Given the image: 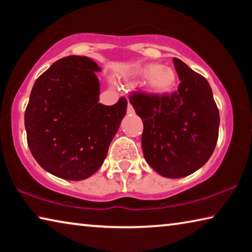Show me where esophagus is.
Wrapping results in <instances>:
<instances>
[{
    "label": "esophagus",
    "mask_w": 252,
    "mask_h": 252,
    "mask_svg": "<svg viewBox=\"0 0 252 252\" xmlns=\"http://www.w3.org/2000/svg\"><path fill=\"white\" fill-rule=\"evenodd\" d=\"M126 112H127V114H133V113H134V109H133V106H132L130 103L127 104Z\"/></svg>",
    "instance_id": "34e87169"
}]
</instances>
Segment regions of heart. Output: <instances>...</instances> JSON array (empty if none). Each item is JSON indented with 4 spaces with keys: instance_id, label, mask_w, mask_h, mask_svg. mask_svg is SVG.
Returning a JSON list of instances; mask_svg holds the SVG:
<instances>
[{
    "instance_id": "heart-1",
    "label": "heart",
    "mask_w": 252,
    "mask_h": 252,
    "mask_svg": "<svg viewBox=\"0 0 252 252\" xmlns=\"http://www.w3.org/2000/svg\"><path fill=\"white\" fill-rule=\"evenodd\" d=\"M139 75L144 79V85L153 94L163 95L171 92L177 85L178 74L173 67L150 63L139 70Z\"/></svg>"
}]
</instances>
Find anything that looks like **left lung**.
Masks as SVG:
<instances>
[{
	"label": "left lung",
	"instance_id": "8db88e82",
	"mask_svg": "<svg viewBox=\"0 0 252 252\" xmlns=\"http://www.w3.org/2000/svg\"><path fill=\"white\" fill-rule=\"evenodd\" d=\"M180 84L172 94L135 92L130 103L143 121L144 159L165 178H183L207 163L215 150L220 117L202 75L173 59Z\"/></svg>",
	"mask_w": 252,
	"mask_h": 252
}]
</instances>
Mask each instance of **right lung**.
<instances>
[{"label": "right lung", "mask_w": 252, "mask_h": 252, "mask_svg": "<svg viewBox=\"0 0 252 252\" xmlns=\"http://www.w3.org/2000/svg\"><path fill=\"white\" fill-rule=\"evenodd\" d=\"M101 67L87 57L54 62L34 83L24 114L28 144L42 168L79 181L97 171L126 113L127 102L99 103Z\"/></svg>", "instance_id": "obj_1"}]
</instances>
